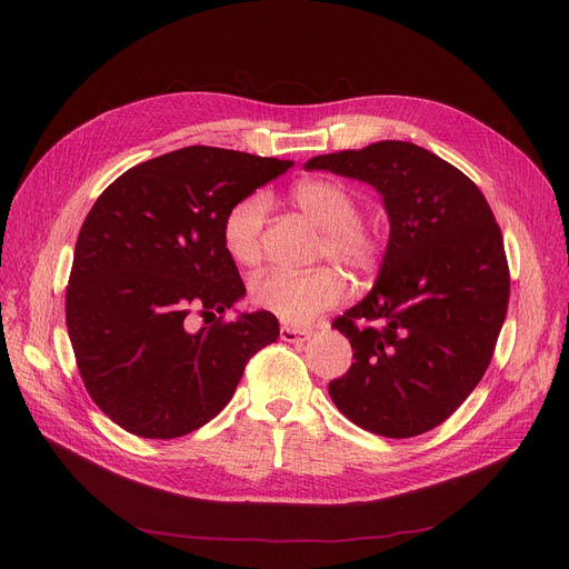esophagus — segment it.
Instances as JSON below:
<instances>
[{"label": "esophagus", "instance_id": "1", "mask_svg": "<svg viewBox=\"0 0 569 569\" xmlns=\"http://www.w3.org/2000/svg\"><path fill=\"white\" fill-rule=\"evenodd\" d=\"M279 335H281V339L286 343H302V341H309L311 330H302V327H288V325H283Z\"/></svg>", "mask_w": 569, "mask_h": 569}]
</instances>
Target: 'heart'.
<instances>
[{
	"label": "heart",
	"mask_w": 569,
	"mask_h": 569,
	"mask_svg": "<svg viewBox=\"0 0 569 569\" xmlns=\"http://www.w3.org/2000/svg\"><path fill=\"white\" fill-rule=\"evenodd\" d=\"M292 200L325 230L320 258H330L355 274H371L385 256V234L360 217V200L337 179H305L292 189ZM269 200L251 193L234 202L223 219V244L239 264H258L264 253V221ZM348 288L339 267L322 264L305 274L267 272L251 283L258 309L288 325H307L318 313L343 300Z\"/></svg>",
	"instance_id": "heart-1"
}]
</instances>
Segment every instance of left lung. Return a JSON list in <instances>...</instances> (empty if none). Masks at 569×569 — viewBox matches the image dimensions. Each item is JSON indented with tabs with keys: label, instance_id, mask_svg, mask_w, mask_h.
I'll list each match as a JSON object with an SVG mask.
<instances>
[{
	"label": "left lung",
	"instance_id": "1",
	"mask_svg": "<svg viewBox=\"0 0 569 569\" xmlns=\"http://www.w3.org/2000/svg\"><path fill=\"white\" fill-rule=\"evenodd\" d=\"M305 168L371 184L390 219L371 292L332 322L355 362L330 397L365 431H431L482 380L507 313L510 269L491 207L459 168L412 142L380 140Z\"/></svg>",
	"mask_w": 569,
	"mask_h": 569
}]
</instances>
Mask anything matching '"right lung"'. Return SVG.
<instances>
[{
	"instance_id": "right-lung-1",
	"label": "right lung",
	"mask_w": 569,
	"mask_h": 569,
	"mask_svg": "<svg viewBox=\"0 0 569 569\" xmlns=\"http://www.w3.org/2000/svg\"><path fill=\"white\" fill-rule=\"evenodd\" d=\"M290 166L193 144L127 170L89 209L67 327L87 392L114 425L159 440L200 429L232 399L251 357L277 341L267 311L221 320L247 295L223 219ZM196 310L213 322L191 331Z\"/></svg>"
}]
</instances>
